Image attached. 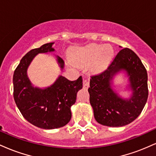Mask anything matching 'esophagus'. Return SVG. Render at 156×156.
<instances>
[{
	"label": "esophagus",
	"mask_w": 156,
	"mask_h": 156,
	"mask_svg": "<svg viewBox=\"0 0 156 156\" xmlns=\"http://www.w3.org/2000/svg\"><path fill=\"white\" fill-rule=\"evenodd\" d=\"M83 88L84 89H87L89 86V81L87 80H83Z\"/></svg>",
	"instance_id": "34e87169"
}]
</instances>
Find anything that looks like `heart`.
Wrapping results in <instances>:
<instances>
[{"mask_svg": "<svg viewBox=\"0 0 156 156\" xmlns=\"http://www.w3.org/2000/svg\"><path fill=\"white\" fill-rule=\"evenodd\" d=\"M113 51L104 44H91L84 48H78L73 57V63L79 67L92 64V69L98 72L107 67L112 56Z\"/></svg>", "mask_w": 156, "mask_h": 156, "instance_id": "b5f03b06", "label": "heart"}]
</instances>
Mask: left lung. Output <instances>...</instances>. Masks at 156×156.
I'll list each match as a JSON object with an SVG mask.
<instances>
[{
	"label": "left lung",
	"instance_id": "left-lung-1",
	"mask_svg": "<svg viewBox=\"0 0 156 156\" xmlns=\"http://www.w3.org/2000/svg\"><path fill=\"white\" fill-rule=\"evenodd\" d=\"M120 70L129 76L132 96L122 99L111 89L110 80ZM89 101L94 117L100 124L109 127H121L132 122L139 117L148 98L147 73L142 62L132 50L122 49L106 69L91 76Z\"/></svg>",
	"mask_w": 156,
	"mask_h": 156
}]
</instances>
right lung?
Segmentation results:
<instances>
[{"label":"right lung","instance_id":"right-lung-1","mask_svg":"<svg viewBox=\"0 0 156 156\" xmlns=\"http://www.w3.org/2000/svg\"><path fill=\"white\" fill-rule=\"evenodd\" d=\"M53 42L31 50L23 57L13 76L14 99L23 117L32 125L43 129L63 127L71 119L70 107L76 103L77 92L83 87L82 78L76 80L60 76L45 89L34 87L27 76V69L35 55L54 51ZM62 69L64 61L57 56Z\"/></svg>","mask_w":156,"mask_h":156}]
</instances>
